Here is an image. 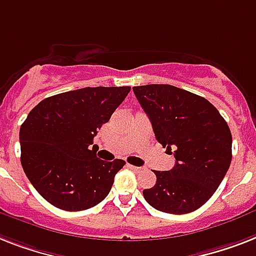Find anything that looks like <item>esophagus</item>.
<instances>
[{
  "label": "esophagus",
  "instance_id": "obj_1",
  "mask_svg": "<svg viewBox=\"0 0 256 256\" xmlns=\"http://www.w3.org/2000/svg\"><path fill=\"white\" fill-rule=\"evenodd\" d=\"M128 167L130 168V170H132V171H135V172H139V171H142V170H143L142 167H135V166H132V164H128Z\"/></svg>",
  "mask_w": 256,
  "mask_h": 256
}]
</instances>
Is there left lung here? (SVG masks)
<instances>
[{
	"instance_id": "1",
	"label": "left lung",
	"mask_w": 256,
	"mask_h": 256,
	"mask_svg": "<svg viewBox=\"0 0 256 256\" xmlns=\"http://www.w3.org/2000/svg\"><path fill=\"white\" fill-rule=\"evenodd\" d=\"M158 142L175 150L171 171H154L156 184L143 190L156 210L186 214L210 198L232 163V132L206 98L167 84L134 86Z\"/></svg>"
}]
</instances>
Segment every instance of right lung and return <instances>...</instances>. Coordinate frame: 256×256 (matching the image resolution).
Wrapping results in <instances>:
<instances>
[{
    "label": "right lung",
    "instance_id": "1",
    "mask_svg": "<svg viewBox=\"0 0 256 256\" xmlns=\"http://www.w3.org/2000/svg\"><path fill=\"white\" fill-rule=\"evenodd\" d=\"M96 86L59 93L36 105L20 130V163L46 201L67 212L96 206L109 194L124 160H101L93 138L130 92Z\"/></svg>",
    "mask_w": 256,
    "mask_h": 256
}]
</instances>
